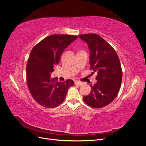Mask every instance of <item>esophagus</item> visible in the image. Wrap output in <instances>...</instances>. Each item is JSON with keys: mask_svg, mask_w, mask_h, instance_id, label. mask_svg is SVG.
Here are the masks:
<instances>
[{"mask_svg": "<svg viewBox=\"0 0 146 146\" xmlns=\"http://www.w3.org/2000/svg\"><path fill=\"white\" fill-rule=\"evenodd\" d=\"M75 84H76V85H78V86H81V85H83V83L81 82H79V81H76V82H75Z\"/></svg>", "mask_w": 146, "mask_h": 146, "instance_id": "esophagus-1", "label": "esophagus"}]
</instances>
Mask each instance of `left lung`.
I'll return each mask as SVG.
<instances>
[{
    "label": "left lung",
    "mask_w": 146,
    "mask_h": 146,
    "mask_svg": "<svg viewBox=\"0 0 146 146\" xmlns=\"http://www.w3.org/2000/svg\"><path fill=\"white\" fill-rule=\"evenodd\" d=\"M78 36L87 43L90 68L98 73L96 83L91 85L90 94L84 96L83 100L92 108L104 107L116 98L120 90L122 78L120 61L114 48L99 35L89 33Z\"/></svg>",
    "instance_id": "1"
}]
</instances>
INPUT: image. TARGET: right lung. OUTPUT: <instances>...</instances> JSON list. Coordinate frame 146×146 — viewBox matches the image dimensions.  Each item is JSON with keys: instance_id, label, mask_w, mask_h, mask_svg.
Instances as JSON below:
<instances>
[{"instance_id": "obj_1", "label": "right lung", "mask_w": 146, "mask_h": 146, "mask_svg": "<svg viewBox=\"0 0 146 146\" xmlns=\"http://www.w3.org/2000/svg\"><path fill=\"white\" fill-rule=\"evenodd\" d=\"M78 38L77 35H50L35 46L31 51L27 68V81L35 100L46 108H54L64 101L73 80L58 82L51 73L58 64L63 51Z\"/></svg>"}]
</instances>
